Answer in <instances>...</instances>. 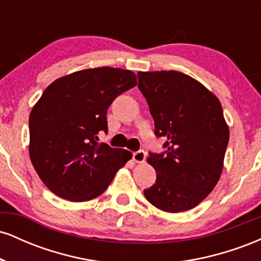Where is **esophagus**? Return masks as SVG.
Listing matches in <instances>:
<instances>
[{
  "label": "esophagus",
  "mask_w": 261,
  "mask_h": 261,
  "mask_svg": "<svg viewBox=\"0 0 261 261\" xmlns=\"http://www.w3.org/2000/svg\"><path fill=\"white\" fill-rule=\"evenodd\" d=\"M133 160L136 162V163H143L146 160V152L143 151V149H139V151L134 152Z\"/></svg>",
  "instance_id": "esophagus-1"
}]
</instances>
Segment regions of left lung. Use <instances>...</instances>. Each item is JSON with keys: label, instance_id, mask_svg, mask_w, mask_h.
<instances>
[{"label": "left lung", "instance_id": "1", "mask_svg": "<svg viewBox=\"0 0 261 261\" xmlns=\"http://www.w3.org/2000/svg\"><path fill=\"white\" fill-rule=\"evenodd\" d=\"M137 76L154 135L167 139L162 153L149 152L157 179L143 194L163 211H187L214 190L221 176L229 140L222 107L201 83L178 71Z\"/></svg>", "mask_w": 261, "mask_h": 261}]
</instances>
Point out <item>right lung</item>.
I'll return each mask as SVG.
<instances>
[{
    "instance_id": "obj_1",
    "label": "right lung",
    "mask_w": 261,
    "mask_h": 261,
    "mask_svg": "<svg viewBox=\"0 0 261 261\" xmlns=\"http://www.w3.org/2000/svg\"><path fill=\"white\" fill-rule=\"evenodd\" d=\"M136 86L128 70L98 67L56 80L45 89L29 116V154L38 175L54 194L88 201L112 182L131 152L98 143L108 133V108Z\"/></svg>"
}]
</instances>
